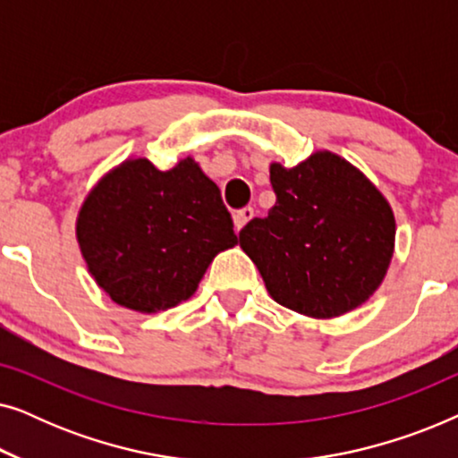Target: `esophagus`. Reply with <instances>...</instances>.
I'll return each instance as SVG.
<instances>
[{
	"instance_id": "obj_1",
	"label": "esophagus",
	"mask_w": 458,
	"mask_h": 458,
	"mask_svg": "<svg viewBox=\"0 0 458 458\" xmlns=\"http://www.w3.org/2000/svg\"><path fill=\"white\" fill-rule=\"evenodd\" d=\"M254 216V208L252 206H246V208L237 210L233 215V223H235V231H242L243 227H246V223L250 221V218Z\"/></svg>"
}]
</instances>
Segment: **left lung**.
<instances>
[{"label": "left lung", "mask_w": 458, "mask_h": 458, "mask_svg": "<svg viewBox=\"0 0 458 458\" xmlns=\"http://www.w3.org/2000/svg\"><path fill=\"white\" fill-rule=\"evenodd\" d=\"M277 202L240 231V246L275 302L315 318L360 306L384 281L396 221L377 187L348 160L317 152L271 165Z\"/></svg>", "instance_id": "8db88e82"}]
</instances>
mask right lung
Masks as SVG:
<instances>
[{
    "label": "right lung",
    "mask_w": 458,
    "mask_h": 458,
    "mask_svg": "<svg viewBox=\"0 0 458 458\" xmlns=\"http://www.w3.org/2000/svg\"><path fill=\"white\" fill-rule=\"evenodd\" d=\"M77 240L96 284L116 304L158 312L191 298L237 235L221 191L193 158L158 171L124 160L85 198Z\"/></svg>",
    "instance_id": "add662e5"
}]
</instances>
